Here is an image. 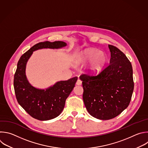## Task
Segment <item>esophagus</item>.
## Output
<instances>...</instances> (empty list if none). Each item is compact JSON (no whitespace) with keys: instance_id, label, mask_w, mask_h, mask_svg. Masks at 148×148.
I'll list each match as a JSON object with an SVG mask.
<instances>
[{"instance_id":"1","label":"esophagus","mask_w":148,"mask_h":148,"mask_svg":"<svg viewBox=\"0 0 148 148\" xmlns=\"http://www.w3.org/2000/svg\"><path fill=\"white\" fill-rule=\"evenodd\" d=\"M76 84H77V85H81L82 84V81H81L79 79H78L77 80V82H76Z\"/></svg>"}]
</instances>
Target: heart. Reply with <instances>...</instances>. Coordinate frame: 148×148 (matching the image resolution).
<instances>
[{
  "instance_id": "b5f03b06",
  "label": "heart",
  "mask_w": 148,
  "mask_h": 148,
  "mask_svg": "<svg viewBox=\"0 0 148 148\" xmlns=\"http://www.w3.org/2000/svg\"><path fill=\"white\" fill-rule=\"evenodd\" d=\"M75 60L78 63H86L91 60L86 70L89 74L94 75L102 70L106 63V56L97 49L90 48L78 53Z\"/></svg>"
}]
</instances>
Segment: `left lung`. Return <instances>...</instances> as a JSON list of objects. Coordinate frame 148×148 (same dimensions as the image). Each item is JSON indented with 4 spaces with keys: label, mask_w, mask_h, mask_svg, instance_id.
<instances>
[{
    "label": "left lung",
    "mask_w": 148,
    "mask_h": 148,
    "mask_svg": "<svg viewBox=\"0 0 148 148\" xmlns=\"http://www.w3.org/2000/svg\"><path fill=\"white\" fill-rule=\"evenodd\" d=\"M110 63L99 74H82L83 101L88 113L103 120L113 119L129 105L134 90L131 62L116 46L109 45Z\"/></svg>",
    "instance_id": "8db88e82"
}]
</instances>
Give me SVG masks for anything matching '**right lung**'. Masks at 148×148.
<instances>
[{"label": "right lung", "instance_id": "1", "mask_svg": "<svg viewBox=\"0 0 148 148\" xmlns=\"http://www.w3.org/2000/svg\"><path fill=\"white\" fill-rule=\"evenodd\" d=\"M67 45L63 41L39 42L24 53L19 59L14 77V88L19 105L33 118L45 121L53 119L62 112L66 100L78 79L77 77L67 81L57 82L45 89L32 86L25 75L27 63L34 51L40 49H59Z\"/></svg>", "mask_w": 148, "mask_h": 148}]
</instances>
